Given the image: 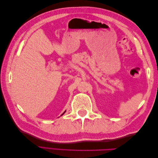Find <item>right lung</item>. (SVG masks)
<instances>
[{
	"mask_svg": "<svg viewBox=\"0 0 158 158\" xmlns=\"http://www.w3.org/2000/svg\"><path fill=\"white\" fill-rule=\"evenodd\" d=\"M64 113H65V111H64V113H63V114H64Z\"/></svg>",
	"mask_w": 158,
	"mask_h": 158,
	"instance_id": "add662e5",
	"label": "right lung"
}]
</instances>
